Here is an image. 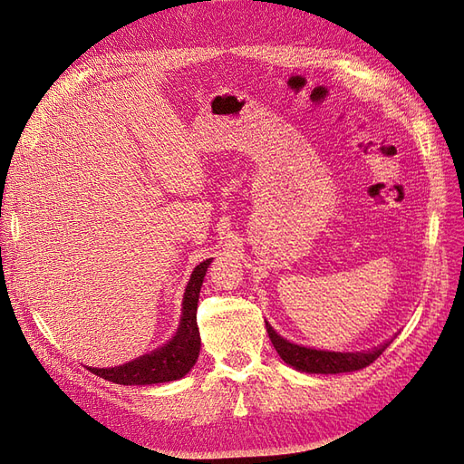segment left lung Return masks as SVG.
<instances>
[{
  "instance_id": "1",
  "label": "left lung",
  "mask_w": 464,
  "mask_h": 464,
  "mask_svg": "<svg viewBox=\"0 0 464 464\" xmlns=\"http://www.w3.org/2000/svg\"><path fill=\"white\" fill-rule=\"evenodd\" d=\"M265 325L278 356L286 363H290L292 368L307 372V373L356 372L373 363L389 346V343H385L383 346H379L375 350H368V353H325V350H314V348L292 344L285 341L280 334H276V331L269 325V323H265Z\"/></svg>"
}]
</instances>
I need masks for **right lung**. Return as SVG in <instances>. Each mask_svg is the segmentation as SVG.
<instances>
[{
	"label": "right lung",
	"instance_id": "1",
	"mask_svg": "<svg viewBox=\"0 0 464 464\" xmlns=\"http://www.w3.org/2000/svg\"><path fill=\"white\" fill-rule=\"evenodd\" d=\"M210 261L213 259H207L193 269L189 285L184 294V312H181L184 315H181L179 329L170 343L154 350L150 354L123 363V366L89 370L94 375L108 379V382L118 385H152L176 382V379L184 377L195 366L199 356L201 336L198 327V302Z\"/></svg>",
	"mask_w": 464,
	"mask_h": 464
}]
</instances>
